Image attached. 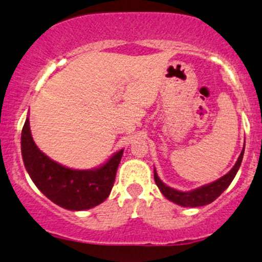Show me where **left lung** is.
<instances>
[{"instance_id":"left-lung-1","label":"left lung","mask_w":262,"mask_h":262,"mask_svg":"<svg viewBox=\"0 0 262 262\" xmlns=\"http://www.w3.org/2000/svg\"><path fill=\"white\" fill-rule=\"evenodd\" d=\"M244 149L245 146L243 148V151L240 152L239 158H237V160L235 162V165L233 166V169H231L227 175H224L223 177H221V179H218L217 181L210 182L208 185L201 186V187L192 189V191L182 192V191H177V189L172 187H169V186L165 185V183L159 179L155 169H154V180L156 185H158L159 189L161 191V193L164 194L167 200H170L171 202L179 204V206H182V207L206 206V204L212 203L213 201L217 200L225 189H227V187L230 185L231 181H233L234 177L236 175L237 170H239L240 165H242L243 156H244Z\"/></svg>"}]
</instances>
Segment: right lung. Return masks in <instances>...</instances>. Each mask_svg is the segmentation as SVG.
<instances>
[{"label":"right lung","mask_w":262,"mask_h":262,"mask_svg":"<svg viewBox=\"0 0 262 262\" xmlns=\"http://www.w3.org/2000/svg\"><path fill=\"white\" fill-rule=\"evenodd\" d=\"M20 149L26 170L39 191L52 202L70 210L90 209L107 200L123 155L122 149L97 169H69L38 149L28 118L22 129Z\"/></svg>","instance_id":"1"}]
</instances>
